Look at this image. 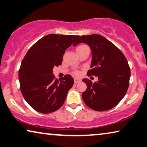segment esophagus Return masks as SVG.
<instances>
[{
    "label": "esophagus",
    "instance_id": "esophagus-1",
    "mask_svg": "<svg viewBox=\"0 0 147 147\" xmlns=\"http://www.w3.org/2000/svg\"><path fill=\"white\" fill-rule=\"evenodd\" d=\"M81 80L80 79H78V78H74V83H78L79 82H80Z\"/></svg>",
    "mask_w": 147,
    "mask_h": 147
}]
</instances>
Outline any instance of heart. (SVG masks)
<instances>
[{
  "mask_svg": "<svg viewBox=\"0 0 147 147\" xmlns=\"http://www.w3.org/2000/svg\"><path fill=\"white\" fill-rule=\"evenodd\" d=\"M87 47V45H80V46H79V47H77V49L82 48V47ZM74 75H75V76H78L80 75L81 73H80V71H75L74 72Z\"/></svg>",
  "mask_w": 147,
  "mask_h": 147,
  "instance_id": "1",
  "label": "heart"
}]
</instances>
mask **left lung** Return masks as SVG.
Returning <instances> with one entry per match:
<instances>
[{"instance_id": "obj_1", "label": "left lung", "mask_w": 147, "mask_h": 147, "mask_svg": "<svg viewBox=\"0 0 147 147\" xmlns=\"http://www.w3.org/2000/svg\"><path fill=\"white\" fill-rule=\"evenodd\" d=\"M83 42L92 52L91 69L87 76H95V83L87 78L83 81L87 90L82 98L88 107L96 111H107L118 105L127 92L131 76L127 60L121 51L110 40L100 35H83L74 46Z\"/></svg>"}]
</instances>
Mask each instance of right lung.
Returning a JSON list of instances; mask_svg holds the SVG:
<instances>
[{
	"mask_svg": "<svg viewBox=\"0 0 147 147\" xmlns=\"http://www.w3.org/2000/svg\"><path fill=\"white\" fill-rule=\"evenodd\" d=\"M78 35L49 34L29 49L19 69L20 89L25 100L36 111L49 114L59 109L74 80L65 75L58 80L54 67L62 64L63 55Z\"/></svg>",
	"mask_w": 147,
	"mask_h": 147,
	"instance_id": "1",
	"label": "right lung"
}]
</instances>
